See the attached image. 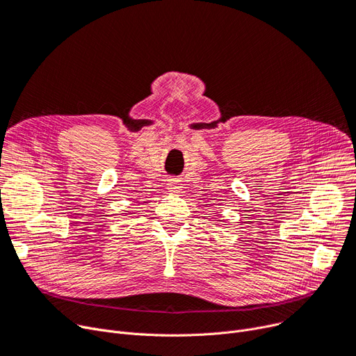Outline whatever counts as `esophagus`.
Masks as SVG:
<instances>
[{
  "label": "esophagus",
  "mask_w": 356,
  "mask_h": 356,
  "mask_svg": "<svg viewBox=\"0 0 356 356\" xmlns=\"http://www.w3.org/2000/svg\"><path fill=\"white\" fill-rule=\"evenodd\" d=\"M166 185H168V190L172 191V193H178V191L182 188V187H181L182 184H181L178 179H169Z\"/></svg>",
  "instance_id": "esophagus-1"
}]
</instances>
